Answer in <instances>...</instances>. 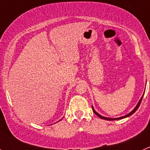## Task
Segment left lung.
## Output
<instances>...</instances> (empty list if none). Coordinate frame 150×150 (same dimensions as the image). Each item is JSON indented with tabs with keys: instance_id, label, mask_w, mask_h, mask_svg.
I'll return each mask as SVG.
<instances>
[{
	"instance_id": "1",
	"label": "left lung",
	"mask_w": 150,
	"mask_h": 150,
	"mask_svg": "<svg viewBox=\"0 0 150 150\" xmlns=\"http://www.w3.org/2000/svg\"><path fill=\"white\" fill-rule=\"evenodd\" d=\"M143 97H144V95H143L142 97H141V98H140V100H139V102H138V104H137V105L136 106V107H135L134 109L132 111V112H130V113H128V115H125V116H122V117H120V118H114V119H112V118H107V117H104V116H100V114H98V112H96V111L95 110L93 109V107H92V110H93V112H95V114L97 115V116H98V117H100V119H102V120H110V121H112V120H121V119H124V118H126V117H128V116H131V115H132L134 113V112H135V111L137 110V109H138V107H140V103H141V100H142V99H143Z\"/></svg>"
}]
</instances>
